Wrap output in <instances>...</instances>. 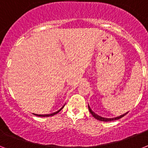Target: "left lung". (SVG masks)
Returning <instances> with one entry per match:
<instances>
[{
  "mask_svg": "<svg viewBox=\"0 0 148 148\" xmlns=\"http://www.w3.org/2000/svg\"><path fill=\"white\" fill-rule=\"evenodd\" d=\"M88 109H89V111H90V113L91 114L93 115V117H95V119L98 120V121H115V120H119L120 118H121V117H123L124 116H125V115L127 114L128 112L125 113V114H124L121 115V116H119V117H114V118H106V117H101V116H99V115H97V114H95L94 111H93L91 109H90V106H89V104H88Z\"/></svg>",
  "mask_w": 148,
  "mask_h": 148,
  "instance_id": "obj_1",
  "label": "left lung"
}]
</instances>
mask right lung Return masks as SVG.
<instances>
[{
  "label": "right lung",
  "mask_w": 148,
  "mask_h": 148,
  "mask_svg": "<svg viewBox=\"0 0 148 148\" xmlns=\"http://www.w3.org/2000/svg\"><path fill=\"white\" fill-rule=\"evenodd\" d=\"M64 105H65V104H64ZM64 105L63 106L62 108H60V110H58V111H56V112H54V113H52V114H33L34 115H36V116H38V117H51V116H53V115L57 114L58 113L60 112V110H61L63 109V108L64 107Z\"/></svg>",
  "instance_id": "obj_1"
}]
</instances>
